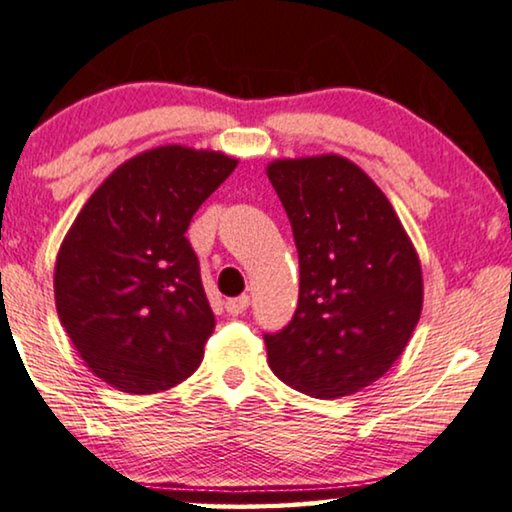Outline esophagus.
I'll list each match as a JSON object with an SVG mask.
<instances>
[{
	"instance_id": "obj_1",
	"label": "esophagus",
	"mask_w": 512,
	"mask_h": 512,
	"mask_svg": "<svg viewBox=\"0 0 512 512\" xmlns=\"http://www.w3.org/2000/svg\"><path fill=\"white\" fill-rule=\"evenodd\" d=\"M248 304H250V297H248V294H241V297H232V299H227V301H225V308H227V313H229V315H239V313L246 311Z\"/></svg>"
}]
</instances>
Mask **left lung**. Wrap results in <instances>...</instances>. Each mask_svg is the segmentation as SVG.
Listing matches in <instances>:
<instances>
[{"instance_id":"obj_1","label":"left lung","mask_w":512,"mask_h":512,"mask_svg":"<svg viewBox=\"0 0 512 512\" xmlns=\"http://www.w3.org/2000/svg\"><path fill=\"white\" fill-rule=\"evenodd\" d=\"M266 176L299 253V304L264 334L269 364L308 397H348L406 348L422 311L420 259L385 194L343 157L280 160Z\"/></svg>"}]
</instances>
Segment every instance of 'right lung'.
<instances>
[{"mask_svg":"<svg viewBox=\"0 0 512 512\" xmlns=\"http://www.w3.org/2000/svg\"><path fill=\"white\" fill-rule=\"evenodd\" d=\"M236 160L164 146L113 171L78 213L55 264V304L78 355L129 394L192 376L215 318L187 241Z\"/></svg>","mask_w":512,"mask_h":512,"instance_id":"obj_1","label":"right lung"}]
</instances>
